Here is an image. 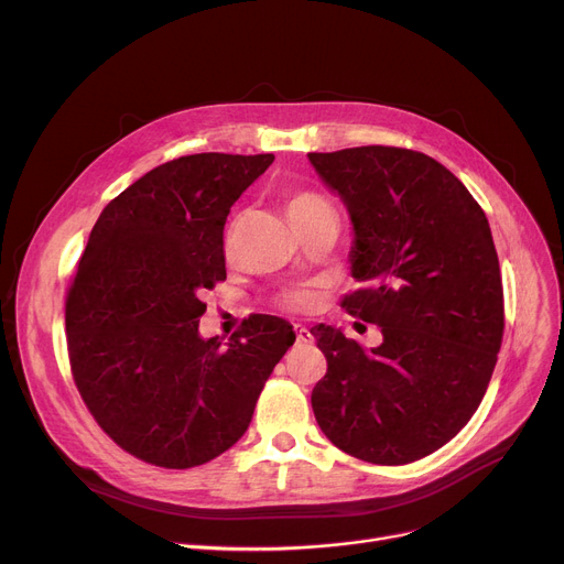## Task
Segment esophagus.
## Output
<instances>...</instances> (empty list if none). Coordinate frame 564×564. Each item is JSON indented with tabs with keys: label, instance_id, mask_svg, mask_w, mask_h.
Returning <instances> with one entry per match:
<instances>
[{
	"label": "esophagus",
	"instance_id": "esophagus-1",
	"mask_svg": "<svg viewBox=\"0 0 564 564\" xmlns=\"http://www.w3.org/2000/svg\"><path fill=\"white\" fill-rule=\"evenodd\" d=\"M295 329V337H297V344H310L312 341V333L305 327V325H293Z\"/></svg>",
	"mask_w": 564,
	"mask_h": 564
}]
</instances>
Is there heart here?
Instances as JSON below:
<instances>
[{
  "instance_id": "b5f03b06",
  "label": "heart",
  "mask_w": 564,
  "mask_h": 564,
  "mask_svg": "<svg viewBox=\"0 0 564 564\" xmlns=\"http://www.w3.org/2000/svg\"><path fill=\"white\" fill-rule=\"evenodd\" d=\"M289 216L291 220H297V218H305V216H312V214H318V212H327L333 209L327 205V200L323 195L314 193V191H295L291 197H289ZM237 243H239V218H235L229 223L227 231H225V254L229 257L231 252L237 250ZM282 305L289 307V310H310L314 305V295L307 293V291H286L282 295Z\"/></svg>"
}]
</instances>
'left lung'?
<instances>
[{"mask_svg":"<svg viewBox=\"0 0 564 564\" xmlns=\"http://www.w3.org/2000/svg\"><path fill=\"white\" fill-rule=\"evenodd\" d=\"M355 227L359 289L341 307L382 329L367 350L333 325L312 335L327 373L312 391L323 435L371 465H410L478 410L503 341V284L485 212L423 152L364 145L307 154Z\"/></svg>","mask_w":564,"mask_h":564,"instance_id":"1","label":"left lung"}]
</instances>
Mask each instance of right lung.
I'll use <instances>...</instances> for the list:
<instances>
[{"mask_svg":"<svg viewBox=\"0 0 564 564\" xmlns=\"http://www.w3.org/2000/svg\"><path fill=\"white\" fill-rule=\"evenodd\" d=\"M273 159L161 163L90 231L65 295L70 369L97 425L148 465L191 469L235 446L295 341L293 325L269 314L246 318L225 348L197 333L203 291L227 278V214Z\"/></svg>","mask_w":564,"mask_h":564,"instance_id":"right-lung-1","label":"right lung"}]
</instances>
